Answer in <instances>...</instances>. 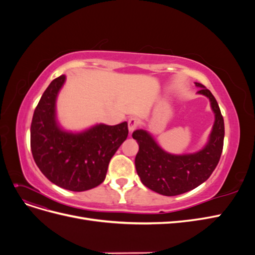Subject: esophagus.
<instances>
[{"label":"esophagus","instance_id":"1","mask_svg":"<svg viewBox=\"0 0 255 255\" xmlns=\"http://www.w3.org/2000/svg\"><path fill=\"white\" fill-rule=\"evenodd\" d=\"M128 130L129 132H133V130H135L138 127V125H139V121H138V119L136 117H132L128 119Z\"/></svg>","mask_w":255,"mask_h":255}]
</instances>
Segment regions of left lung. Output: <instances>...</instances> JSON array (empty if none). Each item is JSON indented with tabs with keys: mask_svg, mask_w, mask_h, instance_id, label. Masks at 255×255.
Returning <instances> with one entry per match:
<instances>
[{
	"mask_svg": "<svg viewBox=\"0 0 255 255\" xmlns=\"http://www.w3.org/2000/svg\"><path fill=\"white\" fill-rule=\"evenodd\" d=\"M198 94L210 99L215 122L207 144L197 153L172 155L165 152L144 129H136L133 138L139 144L135 167L141 183L164 196H177L198 187L211 176L218 165L225 139V122L212 92L202 84Z\"/></svg>",
	"mask_w": 255,
	"mask_h": 255,
	"instance_id": "obj_1",
	"label": "left lung"
}]
</instances>
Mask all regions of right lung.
<instances>
[{
	"instance_id": "right-lung-1",
	"label": "right lung",
	"mask_w": 255,
	"mask_h": 255,
	"mask_svg": "<svg viewBox=\"0 0 255 255\" xmlns=\"http://www.w3.org/2000/svg\"><path fill=\"white\" fill-rule=\"evenodd\" d=\"M65 80V75L53 80L36 106L30 149L48 180L61 188L84 191L105 180L111 158L128 137V122L98 125L76 134L61 129L56 122L55 102Z\"/></svg>"
}]
</instances>
